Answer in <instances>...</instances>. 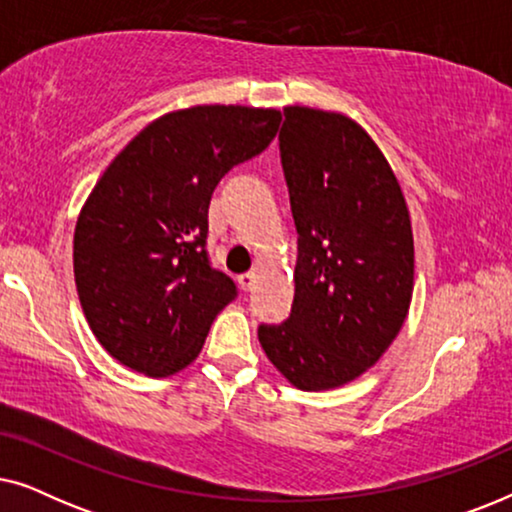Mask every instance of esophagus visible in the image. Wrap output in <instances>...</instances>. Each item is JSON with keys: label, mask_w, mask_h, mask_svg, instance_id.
<instances>
[{"label": "esophagus", "mask_w": 512, "mask_h": 512, "mask_svg": "<svg viewBox=\"0 0 512 512\" xmlns=\"http://www.w3.org/2000/svg\"><path fill=\"white\" fill-rule=\"evenodd\" d=\"M237 282H240V286L244 291H249L251 286L256 284V272H242L240 277H237Z\"/></svg>", "instance_id": "1"}]
</instances>
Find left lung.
<instances>
[{
	"label": "left lung",
	"mask_w": 512,
	"mask_h": 512,
	"mask_svg": "<svg viewBox=\"0 0 512 512\" xmlns=\"http://www.w3.org/2000/svg\"><path fill=\"white\" fill-rule=\"evenodd\" d=\"M279 156L298 230L296 293L289 319L258 326V340L293 387L333 389L375 366L408 314V205L377 144L342 114L286 107Z\"/></svg>",
	"instance_id": "obj_1"
}]
</instances>
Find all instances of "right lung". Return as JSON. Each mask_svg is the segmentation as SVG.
I'll list each match as a JSON object with an SVG mask.
<instances>
[{
	"label": "right lung",
	"instance_id": "obj_1",
	"mask_svg": "<svg viewBox=\"0 0 512 512\" xmlns=\"http://www.w3.org/2000/svg\"><path fill=\"white\" fill-rule=\"evenodd\" d=\"M279 121L277 109L237 104L172 111L95 184L74 230V279L88 326L123 366L179 373L237 298L207 254L209 200L230 167L268 149Z\"/></svg>",
	"mask_w": 512,
	"mask_h": 512
}]
</instances>
